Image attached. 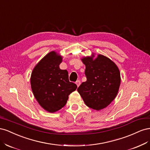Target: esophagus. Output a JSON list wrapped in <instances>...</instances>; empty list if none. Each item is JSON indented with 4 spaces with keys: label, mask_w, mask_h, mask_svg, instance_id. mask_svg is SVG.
Here are the masks:
<instances>
[{
    "label": "esophagus",
    "mask_w": 150,
    "mask_h": 150,
    "mask_svg": "<svg viewBox=\"0 0 150 150\" xmlns=\"http://www.w3.org/2000/svg\"><path fill=\"white\" fill-rule=\"evenodd\" d=\"M80 84H81V82H80L79 80H78V81H77L76 82V84L77 85V86H78V87H79Z\"/></svg>",
    "instance_id": "1"
}]
</instances>
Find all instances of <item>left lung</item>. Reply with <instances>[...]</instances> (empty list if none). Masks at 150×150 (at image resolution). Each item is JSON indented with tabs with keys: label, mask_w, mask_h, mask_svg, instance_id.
Here are the masks:
<instances>
[{
	"label": "left lung",
	"mask_w": 150,
	"mask_h": 150,
	"mask_svg": "<svg viewBox=\"0 0 150 150\" xmlns=\"http://www.w3.org/2000/svg\"><path fill=\"white\" fill-rule=\"evenodd\" d=\"M86 66L87 80L81 84L78 91L86 105L100 111L110 105L118 93L121 84L118 67L110 58L93 52L81 59Z\"/></svg>",
	"instance_id": "left-lung-1"
}]
</instances>
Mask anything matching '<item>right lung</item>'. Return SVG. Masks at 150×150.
<instances>
[{
  "label": "right lung",
  "mask_w": 150,
  "mask_h": 150,
  "mask_svg": "<svg viewBox=\"0 0 150 150\" xmlns=\"http://www.w3.org/2000/svg\"><path fill=\"white\" fill-rule=\"evenodd\" d=\"M61 54L52 51L36 64L30 76V86L39 105L49 112H55L64 107L69 95L77 86L69 81L67 70L61 69Z\"/></svg>",
  "instance_id": "add662e5"
}]
</instances>
